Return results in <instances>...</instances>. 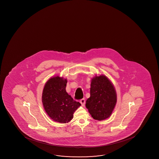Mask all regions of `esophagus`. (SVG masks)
Wrapping results in <instances>:
<instances>
[{
    "label": "esophagus",
    "instance_id": "1",
    "mask_svg": "<svg viewBox=\"0 0 159 159\" xmlns=\"http://www.w3.org/2000/svg\"><path fill=\"white\" fill-rule=\"evenodd\" d=\"M80 102L81 104L82 105V106H84V105H85V99H81Z\"/></svg>",
    "mask_w": 159,
    "mask_h": 159
}]
</instances>
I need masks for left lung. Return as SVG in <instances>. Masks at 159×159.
<instances>
[{
	"mask_svg": "<svg viewBox=\"0 0 159 159\" xmlns=\"http://www.w3.org/2000/svg\"><path fill=\"white\" fill-rule=\"evenodd\" d=\"M90 85V96L86 100V108L95 120H105L111 116L117 102L114 86L104 75L92 78Z\"/></svg>",
	"mask_w": 159,
	"mask_h": 159,
	"instance_id": "1",
	"label": "left lung"
}]
</instances>
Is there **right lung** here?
Segmentation results:
<instances>
[{
  "label": "right lung",
  "instance_id": "obj_1",
  "mask_svg": "<svg viewBox=\"0 0 159 159\" xmlns=\"http://www.w3.org/2000/svg\"><path fill=\"white\" fill-rule=\"evenodd\" d=\"M67 80L59 76L49 79L45 84L42 94V102L45 111L52 120L68 123L73 114L81 105L66 91Z\"/></svg>",
  "mask_w": 159,
  "mask_h": 159
}]
</instances>
